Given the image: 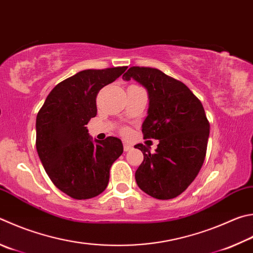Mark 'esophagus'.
Returning <instances> with one entry per match:
<instances>
[{
    "label": "esophagus",
    "instance_id": "1",
    "mask_svg": "<svg viewBox=\"0 0 253 253\" xmlns=\"http://www.w3.org/2000/svg\"><path fill=\"white\" fill-rule=\"evenodd\" d=\"M132 149V146L131 145H128V144H124V150L125 151H129Z\"/></svg>",
    "mask_w": 253,
    "mask_h": 253
}]
</instances>
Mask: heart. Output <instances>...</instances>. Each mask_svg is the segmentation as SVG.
I'll use <instances>...</instances> for the list:
<instances>
[{"instance_id":"b5f03b06","label":"heart","mask_w":253,"mask_h":253,"mask_svg":"<svg viewBox=\"0 0 253 253\" xmlns=\"http://www.w3.org/2000/svg\"><path fill=\"white\" fill-rule=\"evenodd\" d=\"M127 132H128L127 130H124V134H127Z\"/></svg>"}]
</instances>
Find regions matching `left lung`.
Listing matches in <instances>:
<instances>
[{"instance_id":"1","label":"left lung","mask_w":253,"mask_h":253,"mask_svg":"<svg viewBox=\"0 0 253 253\" xmlns=\"http://www.w3.org/2000/svg\"><path fill=\"white\" fill-rule=\"evenodd\" d=\"M123 79H134L148 90L141 131L145 139L159 140L154 154L145 145L135 146L144 155L137 185L156 199H172L195 180L205 162L210 124L203 104L182 82L157 68L132 66Z\"/></svg>"}]
</instances>
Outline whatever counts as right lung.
I'll return each mask as SVG.
<instances>
[{
    "mask_svg": "<svg viewBox=\"0 0 253 253\" xmlns=\"http://www.w3.org/2000/svg\"><path fill=\"white\" fill-rule=\"evenodd\" d=\"M127 66L85 70L50 90L36 117V149L52 182L73 199L84 200L106 189L109 170L123 154L116 137L93 141L85 125L97 114L96 97Z\"/></svg>",
    "mask_w": 253,
    "mask_h": 253,
    "instance_id": "obj_1",
    "label": "right lung"
}]
</instances>
